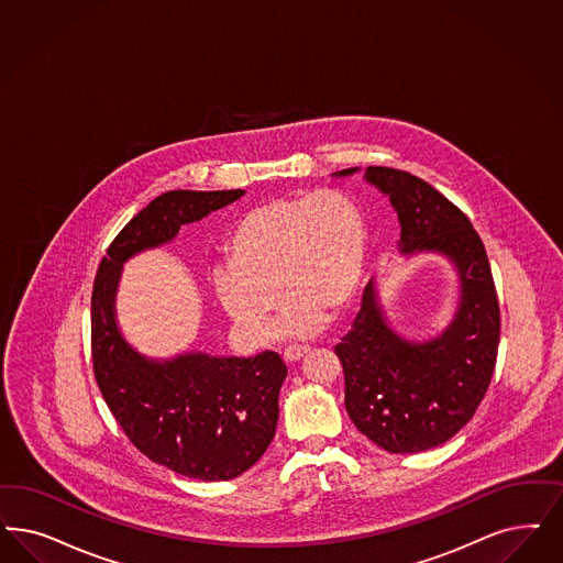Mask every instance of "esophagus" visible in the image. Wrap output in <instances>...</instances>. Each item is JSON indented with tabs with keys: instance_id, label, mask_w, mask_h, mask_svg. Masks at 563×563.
<instances>
[{
	"instance_id": "34e87169",
	"label": "esophagus",
	"mask_w": 563,
	"mask_h": 563,
	"mask_svg": "<svg viewBox=\"0 0 563 563\" xmlns=\"http://www.w3.org/2000/svg\"><path fill=\"white\" fill-rule=\"evenodd\" d=\"M306 353H308L306 347H289V350H285V353H283V360H285L289 366H292V364L299 362Z\"/></svg>"
}]
</instances>
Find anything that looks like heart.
<instances>
[{
	"label": "heart",
	"mask_w": 563,
	"mask_h": 563,
	"mask_svg": "<svg viewBox=\"0 0 563 563\" xmlns=\"http://www.w3.org/2000/svg\"><path fill=\"white\" fill-rule=\"evenodd\" d=\"M366 253V216L351 195L322 189L278 197L234 222L229 266L216 271L213 289L252 345L276 336L279 290L287 299L283 332L306 339L327 327L329 313L343 316L353 306Z\"/></svg>",
	"instance_id": "b5f03b06"
}]
</instances>
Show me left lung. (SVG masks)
Wrapping results in <instances>:
<instances>
[{"mask_svg": "<svg viewBox=\"0 0 563 563\" xmlns=\"http://www.w3.org/2000/svg\"><path fill=\"white\" fill-rule=\"evenodd\" d=\"M355 173L360 168L332 176ZM364 180L387 195L397 213L399 253L445 260L460 285L453 318L441 334L413 341L390 327L369 280L353 329L334 347L345 372L351 422L388 453H420L457 434L485 397L499 345L497 291L481 236L445 195L385 166H368Z\"/></svg>", "mask_w": 563, "mask_h": 563, "instance_id": "1", "label": "left lung"}]
</instances>
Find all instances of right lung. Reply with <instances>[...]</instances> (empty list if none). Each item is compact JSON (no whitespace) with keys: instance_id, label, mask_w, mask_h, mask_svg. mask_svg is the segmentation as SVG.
Masks as SVG:
<instances>
[{"instance_id":"1","label":"right lung","mask_w":563,"mask_h":563,"mask_svg":"<svg viewBox=\"0 0 563 563\" xmlns=\"http://www.w3.org/2000/svg\"><path fill=\"white\" fill-rule=\"evenodd\" d=\"M243 195L180 189L155 197L108 247L91 297L93 369L112 416L152 462L203 483L236 478L266 453L287 366L274 351L255 357L206 351L150 357L118 327V285L131 257L173 243L180 227Z\"/></svg>"}]
</instances>
